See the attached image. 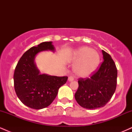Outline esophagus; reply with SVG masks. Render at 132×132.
Instances as JSON below:
<instances>
[{
    "label": "esophagus",
    "mask_w": 132,
    "mask_h": 132,
    "mask_svg": "<svg viewBox=\"0 0 132 132\" xmlns=\"http://www.w3.org/2000/svg\"><path fill=\"white\" fill-rule=\"evenodd\" d=\"M73 80H74V78L72 76H69V78H68V81H69V82L72 81Z\"/></svg>",
    "instance_id": "esophagus-1"
}]
</instances>
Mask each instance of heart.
<instances>
[{
	"label": "heart",
	"instance_id": "b5f03b06",
	"mask_svg": "<svg viewBox=\"0 0 132 132\" xmlns=\"http://www.w3.org/2000/svg\"><path fill=\"white\" fill-rule=\"evenodd\" d=\"M73 60L76 62L74 67L76 75L81 78H87L99 66L100 55L90 47L83 46L76 51Z\"/></svg>",
	"mask_w": 132,
	"mask_h": 132
}]
</instances>
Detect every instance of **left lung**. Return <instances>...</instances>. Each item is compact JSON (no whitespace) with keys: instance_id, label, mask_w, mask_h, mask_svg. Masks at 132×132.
I'll use <instances>...</instances> for the list:
<instances>
[{"instance_id":"1","label":"left lung","mask_w":132,"mask_h":132,"mask_svg":"<svg viewBox=\"0 0 132 132\" xmlns=\"http://www.w3.org/2000/svg\"><path fill=\"white\" fill-rule=\"evenodd\" d=\"M103 61L90 78L79 79L75 97L82 107L88 109L102 107L110 101L116 89L117 69L109 54L102 50Z\"/></svg>"}]
</instances>
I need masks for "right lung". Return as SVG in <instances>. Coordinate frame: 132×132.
Wrapping results in <instances>:
<instances>
[{
	"mask_svg": "<svg viewBox=\"0 0 132 132\" xmlns=\"http://www.w3.org/2000/svg\"><path fill=\"white\" fill-rule=\"evenodd\" d=\"M54 50L51 42H43L27 50L16 64L13 75L15 90L21 102L30 108L42 109L49 106L60 87L67 81V76L41 75L35 63L36 55L41 51Z\"/></svg>",
	"mask_w": 132,
	"mask_h": 132,
	"instance_id": "1",
	"label": "right lung"
}]
</instances>
